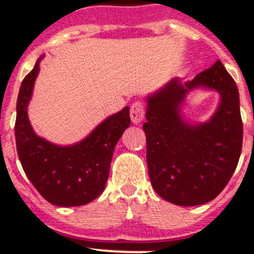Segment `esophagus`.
Returning a JSON list of instances; mask_svg holds the SVG:
<instances>
[{
	"label": "esophagus",
	"mask_w": 254,
	"mask_h": 254,
	"mask_svg": "<svg viewBox=\"0 0 254 254\" xmlns=\"http://www.w3.org/2000/svg\"><path fill=\"white\" fill-rule=\"evenodd\" d=\"M144 117V106L140 102H135L130 107V119L133 124H139Z\"/></svg>",
	"instance_id": "obj_1"
}]
</instances>
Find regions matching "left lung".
Segmentation results:
<instances>
[{
	"instance_id": "8db88e82",
	"label": "left lung",
	"mask_w": 254,
	"mask_h": 254,
	"mask_svg": "<svg viewBox=\"0 0 254 254\" xmlns=\"http://www.w3.org/2000/svg\"><path fill=\"white\" fill-rule=\"evenodd\" d=\"M217 91L216 112L204 123L183 116V104L193 90ZM143 130L147 165L153 190L169 203L193 206L213 200L229 183L242 153L243 123L239 91L217 61L191 81L170 80L146 97Z\"/></svg>"
}]
</instances>
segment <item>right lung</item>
<instances>
[{
    "instance_id": "add662e5",
    "label": "right lung",
    "mask_w": 254,
    "mask_h": 254,
    "mask_svg": "<svg viewBox=\"0 0 254 254\" xmlns=\"http://www.w3.org/2000/svg\"><path fill=\"white\" fill-rule=\"evenodd\" d=\"M44 55L24 77L16 101L15 139L25 174L42 197L58 206L90 203L103 192L114 150L130 127L129 107L104 119L87 137L61 146L40 137L28 119V104Z\"/></svg>"
}]
</instances>
